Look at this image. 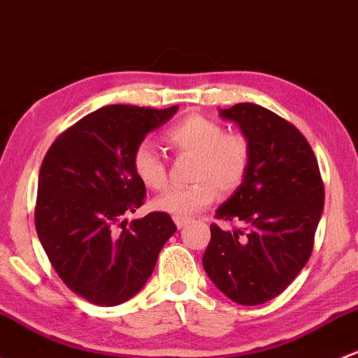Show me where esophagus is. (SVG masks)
Segmentation results:
<instances>
[{
    "instance_id": "34e87169",
    "label": "esophagus",
    "mask_w": 358,
    "mask_h": 358,
    "mask_svg": "<svg viewBox=\"0 0 358 358\" xmlns=\"http://www.w3.org/2000/svg\"><path fill=\"white\" fill-rule=\"evenodd\" d=\"M173 220H175V224H176V228H178V229L187 227V224L190 223L189 217H173Z\"/></svg>"
}]
</instances>
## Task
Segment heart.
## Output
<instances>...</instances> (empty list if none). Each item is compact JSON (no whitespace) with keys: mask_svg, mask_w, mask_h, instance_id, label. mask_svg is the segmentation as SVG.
Listing matches in <instances>:
<instances>
[{"mask_svg":"<svg viewBox=\"0 0 358 358\" xmlns=\"http://www.w3.org/2000/svg\"><path fill=\"white\" fill-rule=\"evenodd\" d=\"M164 142L178 154L194 156V185L164 192L154 208L175 217H189L208 208L223 194L235 192L247 178L252 161V144L242 131H227L216 120L189 115L164 131ZM131 169L149 190L168 185V168L163 157L149 144L137 145L131 154Z\"/></svg>","mask_w":358,"mask_h":358,"instance_id":"obj_1","label":"heart"}]
</instances>
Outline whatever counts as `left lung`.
Returning <instances> with one entry per match:
<instances>
[{
  "label": "left lung",
  "mask_w": 358,
  "mask_h": 358,
  "mask_svg": "<svg viewBox=\"0 0 358 358\" xmlns=\"http://www.w3.org/2000/svg\"><path fill=\"white\" fill-rule=\"evenodd\" d=\"M252 144L247 178L216 210L238 223L233 231L210 224L202 257L214 285L240 306L273 300L307 264L324 208L315 154L295 125L259 104L221 110Z\"/></svg>",
  "instance_id": "left-lung-1"
}]
</instances>
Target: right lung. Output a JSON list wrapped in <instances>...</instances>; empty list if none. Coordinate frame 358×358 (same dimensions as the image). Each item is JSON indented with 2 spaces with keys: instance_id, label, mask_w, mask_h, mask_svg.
Here are the masks:
<instances>
[{
  "instance_id": "right-lung-1",
  "label": "right lung",
  "mask_w": 358,
  "mask_h": 358,
  "mask_svg": "<svg viewBox=\"0 0 358 358\" xmlns=\"http://www.w3.org/2000/svg\"><path fill=\"white\" fill-rule=\"evenodd\" d=\"M176 110L110 104L66 129L44 156L37 236L63 283L90 303L120 306L141 292L176 231L166 213L122 221L145 197L131 154Z\"/></svg>"
}]
</instances>
